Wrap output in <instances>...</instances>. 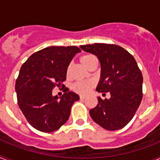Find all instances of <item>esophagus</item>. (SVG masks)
I'll list each match as a JSON object with an SVG mask.
<instances>
[{"mask_svg":"<svg viewBox=\"0 0 160 160\" xmlns=\"http://www.w3.org/2000/svg\"><path fill=\"white\" fill-rule=\"evenodd\" d=\"M85 98H86V96H85V95H80V99L83 100V99H85Z\"/></svg>","mask_w":160,"mask_h":160,"instance_id":"34e87169","label":"esophagus"}]
</instances>
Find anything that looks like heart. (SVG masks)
Returning <instances> with one entry per match:
<instances>
[{
	"label": "heart",
	"mask_w": 160,
	"mask_h": 160,
	"mask_svg": "<svg viewBox=\"0 0 160 160\" xmlns=\"http://www.w3.org/2000/svg\"><path fill=\"white\" fill-rule=\"evenodd\" d=\"M80 62L83 66L89 69L90 66L94 63L97 62V58L94 54L91 53H87L82 56L80 58ZM70 71H71V65H69L66 69V77L69 78L70 75ZM94 87V82L93 81H78L73 83L72 85L71 89L73 92L77 93L78 94H87L90 92L91 89Z\"/></svg>",
	"instance_id": "heart-1"
}]
</instances>
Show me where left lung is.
<instances>
[{
	"instance_id": "obj_1",
	"label": "left lung",
	"mask_w": 160,
	"mask_h": 160,
	"mask_svg": "<svg viewBox=\"0 0 160 160\" xmlns=\"http://www.w3.org/2000/svg\"><path fill=\"white\" fill-rule=\"evenodd\" d=\"M97 56L101 64V79L96 90L110 93L109 99L98 98V105L90 110L96 123L108 131L128 125L142 98V75L136 61L125 49L114 44L94 43L80 46Z\"/></svg>"
}]
</instances>
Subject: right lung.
<instances>
[{
	"instance_id": "right-lung-1",
	"label": "right lung",
	"mask_w": 160,
	"mask_h": 160,
	"mask_svg": "<svg viewBox=\"0 0 160 160\" xmlns=\"http://www.w3.org/2000/svg\"><path fill=\"white\" fill-rule=\"evenodd\" d=\"M77 46H49L32 53L22 66L16 80L18 103L32 128L42 132H53L66 123L73 102L79 96L67 87L58 99L52 95L54 87H65L66 69Z\"/></svg>"
}]
</instances>
